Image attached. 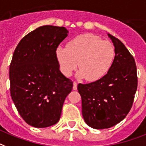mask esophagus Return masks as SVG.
Here are the masks:
<instances>
[{
    "instance_id": "1",
    "label": "esophagus",
    "mask_w": 146,
    "mask_h": 146,
    "mask_svg": "<svg viewBox=\"0 0 146 146\" xmlns=\"http://www.w3.org/2000/svg\"><path fill=\"white\" fill-rule=\"evenodd\" d=\"M77 88H78V84H77V82L74 81V82H73V90H74V91L77 90Z\"/></svg>"
}]
</instances>
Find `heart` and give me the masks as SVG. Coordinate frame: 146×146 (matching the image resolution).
<instances>
[{
	"instance_id": "obj_1",
	"label": "heart",
	"mask_w": 146,
	"mask_h": 146,
	"mask_svg": "<svg viewBox=\"0 0 146 146\" xmlns=\"http://www.w3.org/2000/svg\"><path fill=\"white\" fill-rule=\"evenodd\" d=\"M55 55L65 76H71L78 64L80 70L77 77L93 82L102 78L108 72L113 62L115 51L110 42L102 40L96 35L85 33L70 40L67 48L58 46Z\"/></svg>"
}]
</instances>
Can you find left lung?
Masks as SVG:
<instances>
[{
    "label": "left lung",
    "instance_id": "8db88e82",
    "mask_svg": "<svg viewBox=\"0 0 146 146\" xmlns=\"http://www.w3.org/2000/svg\"><path fill=\"white\" fill-rule=\"evenodd\" d=\"M107 35L115 48L111 67L100 80L78 85L84 119L96 129L110 128L122 121L130 110L137 89L133 55L120 40Z\"/></svg>",
    "mask_w": 146,
    "mask_h": 146
}]
</instances>
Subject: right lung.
Listing matches in <instances>:
<instances>
[{"label": "right lung", "mask_w": 146, "mask_h": 146, "mask_svg": "<svg viewBox=\"0 0 146 146\" xmlns=\"http://www.w3.org/2000/svg\"><path fill=\"white\" fill-rule=\"evenodd\" d=\"M68 33L63 27L42 26L25 36L13 52L9 72L11 98L21 117L33 127L57 123L73 88L55 55Z\"/></svg>", "instance_id": "1"}]
</instances>
